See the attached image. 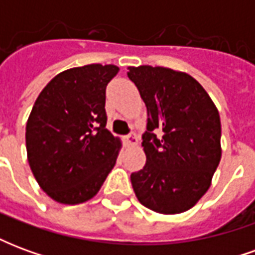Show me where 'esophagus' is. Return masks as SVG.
Wrapping results in <instances>:
<instances>
[{
	"label": "esophagus",
	"instance_id": "obj_1",
	"mask_svg": "<svg viewBox=\"0 0 255 255\" xmlns=\"http://www.w3.org/2000/svg\"><path fill=\"white\" fill-rule=\"evenodd\" d=\"M126 143L128 146H135V144H138V138H136V133L131 131V132L128 133L127 136H126Z\"/></svg>",
	"mask_w": 255,
	"mask_h": 255
}]
</instances>
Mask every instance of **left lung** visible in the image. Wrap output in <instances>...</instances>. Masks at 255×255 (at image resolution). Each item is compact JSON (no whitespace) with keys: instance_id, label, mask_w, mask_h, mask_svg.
Listing matches in <instances>:
<instances>
[{"instance_id":"left-lung-1","label":"left lung","mask_w":255,"mask_h":255,"mask_svg":"<svg viewBox=\"0 0 255 255\" xmlns=\"http://www.w3.org/2000/svg\"><path fill=\"white\" fill-rule=\"evenodd\" d=\"M128 69L147 109L146 165L131 175L135 195L157 213H183L208 191L219 166V112L187 73L150 65Z\"/></svg>"}]
</instances>
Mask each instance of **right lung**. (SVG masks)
Segmentation results:
<instances>
[{"label":"right lung","mask_w":255,"mask_h":255,"mask_svg":"<svg viewBox=\"0 0 255 255\" xmlns=\"http://www.w3.org/2000/svg\"><path fill=\"white\" fill-rule=\"evenodd\" d=\"M116 65L90 64L58 73L27 122L25 144L36 182L54 201L76 205L100 191L120 140L106 129V86Z\"/></svg>","instance_id":"add662e5"}]
</instances>
